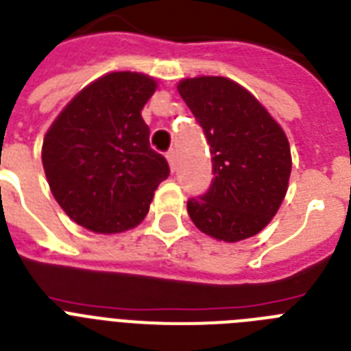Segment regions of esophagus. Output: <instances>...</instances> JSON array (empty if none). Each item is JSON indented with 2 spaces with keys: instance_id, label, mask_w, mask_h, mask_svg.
I'll return each instance as SVG.
<instances>
[{
  "instance_id": "1",
  "label": "esophagus",
  "mask_w": 351,
  "mask_h": 351,
  "mask_svg": "<svg viewBox=\"0 0 351 351\" xmlns=\"http://www.w3.org/2000/svg\"><path fill=\"white\" fill-rule=\"evenodd\" d=\"M167 162H169V167L171 171L175 173L176 171V166H178V156H176V151L175 149H169L167 151Z\"/></svg>"
}]
</instances>
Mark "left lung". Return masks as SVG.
Segmentation results:
<instances>
[{
  "mask_svg": "<svg viewBox=\"0 0 351 351\" xmlns=\"http://www.w3.org/2000/svg\"><path fill=\"white\" fill-rule=\"evenodd\" d=\"M178 93L204 130L215 175L205 195L187 200L191 220L229 243L258 234L289 187L292 156L285 131L252 93L227 77L184 79Z\"/></svg>",
  "mask_w": 351,
  "mask_h": 351,
  "instance_id": "obj_1",
  "label": "left lung"
}]
</instances>
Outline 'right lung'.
Masks as SVG:
<instances>
[{
    "label": "right lung",
    "instance_id": "1",
    "mask_svg": "<svg viewBox=\"0 0 351 351\" xmlns=\"http://www.w3.org/2000/svg\"><path fill=\"white\" fill-rule=\"evenodd\" d=\"M155 90L144 73H108L77 93L45 135L43 167L53 198L88 230L133 229L169 176L141 115Z\"/></svg>",
    "mask_w": 351,
    "mask_h": 351
}]
</instances>
